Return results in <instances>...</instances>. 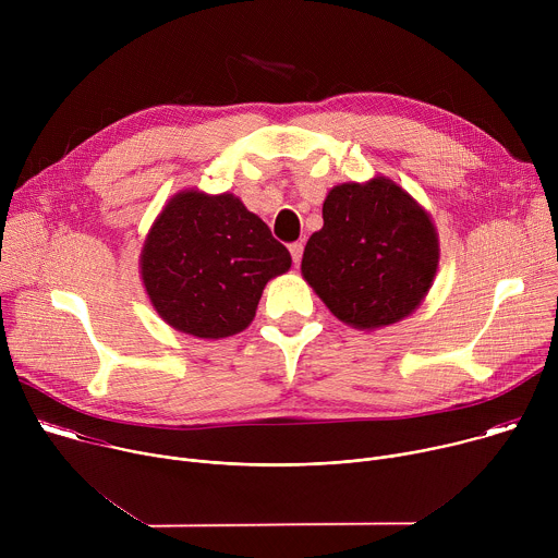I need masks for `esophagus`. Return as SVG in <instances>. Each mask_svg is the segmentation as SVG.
I'll return each instance as SVG.
<instances>
[{
	"label": "esophagus",
	"mask_w": 558,
	"mask_h": 558,
	"mask_svg": "<svg viewBox=\"0 0 558 558\" xmlns=\"http://www.w3.org/2000/svg\"><path fill=\"white\" fill-rule=\"evenodd\" d=\"M289 252H291V258H293V263H300V260H302V252H304V245H302V243H291V245H289Z\"/></svg>",
	"instance_id": "esophagus-1"
}]
</instances>
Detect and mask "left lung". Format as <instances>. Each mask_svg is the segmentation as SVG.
Returning a JSON list of instances; mask_svg holds the SVG:
<instances>
[{
  "instance_id": "8db88e82",
  "label": "left lung",
  "mask_w": 558,
  "mask_h": 558,
  "mask_svg": "<svg viewBox=\"0 0 558 558\" xmlns=\"http://www.w3.org/2000/svg\"><path fill=\"white\" fill-rule=\"evenodd\" d=\"M311 233L302 276L338 320L379 329L404 320L426 298L439 267L428 211L386 177L336 185Z\"/></svg>"
}]
</instances>
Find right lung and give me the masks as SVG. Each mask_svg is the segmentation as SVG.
Segmentation results:
<instances>
[{
	"label": "right lung",
	"mask_w": 558,
	"mask_h": 558,
	"mask_svg": "<svg viewBox=\"0 0 558 558\" xmlns=\"http://www.w3.org/2000/svg\"><path fill=\"white\" fill-rule=\"evenodd\" d=\"M291 256L233 194L179 192L156 216L141 250L151 306L187 336L218 340L245 331L265 284Z\"/></svg>",
	"instance_id": "right-lung-1"
}]
</instances>
